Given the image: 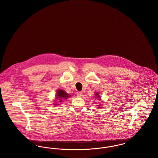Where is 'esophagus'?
<instances>
[{"mask_svg": "<svg viewBox=\"0 0 158 158\" xmlns=\"http://www.w3.org/2000/svg\"><path fill=\"white\" fill-rule=\"evenodd\" d=\"M83 94L82 92H77V94H76V95H77V97H82V96Z\"/></svg>", "mask_w": 158, "mask_h": 158, "instance_id": "obj_1", "label": "esophagus"}]
</instances>
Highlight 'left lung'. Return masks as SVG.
Instances as JSON below:
<instances>
[{
  "label": "left lung",
  "instance_id": "obj_1",
  "mask_svg": "<svg viewBox=\"0 0 158 158\" xmlns=\"http://www.w3.org/2000/svg\"><path fill=\"white\" fill-rule=\"evenodd\" d=\"M95 97H96V98H98V99L99 98V100L101 99H100V97H99V94H98V92L95 93ZM98 108H100V106H98Z\"/></svg>",
  "mask_w": 158,
  "mask_h": 158
}]
</instances>
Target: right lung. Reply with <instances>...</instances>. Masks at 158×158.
<instances>
[{"mask_svg":"<svg viewBox=\"0 0 158 158\" xmlns=\"http://www.w3.org/2000/svg\"><path fill=\"white\" fill-rule=\"evenodd\" d=\"M56 98H57L59 101L60 102H63L64 99H66V98H69L70 97V95L67 94L65 91L62 89H58L57 90V93H56ZM57 104H55L56 105Z\"/></svg>","mask_w":158,"mask_h":158,"instance_id":"obj_1","label":"right lung"}]
</instances>
